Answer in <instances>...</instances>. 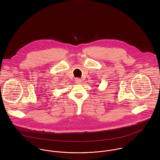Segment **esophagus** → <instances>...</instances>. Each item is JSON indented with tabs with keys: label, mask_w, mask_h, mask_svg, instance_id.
I'll return each mask as SVG.
<instances>
[{
	"label": "esophagus",
	"mask_w": 160,
	"mask_h": 160,
	"mask_svg": "<svg viewBox=\"0 0 160 160\" xmlns=\"http://www.w3.org/2000/svg\"><path fill=\"white\" fill-rule=\"evenodd\" d=\"M75 82H76V83L79 84V83H80V82H81V79L80 78H76V79H75Z\"/></svg>",
	"instance_id": "1"
}]
</instances>
